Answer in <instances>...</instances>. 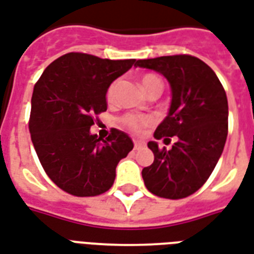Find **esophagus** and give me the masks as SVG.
Wrapping results in <instances>:
<instances>
[{"mask_svg":"<svg viewBox=\"0 0 254 254\" xmlns=\"http://www.w3.org/2000/svg\"><path fill=\"white\" fill-rule=\"evenodd\" d=\"M145 146V142L144 141H134V149H141V148H144Z\"/></svg>","mask_w":254,"mask_h":254,"instance_id":"esophagus-1","label":"esophagus"}]
</instances>
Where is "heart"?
Returning a JSON list of instances; mask_svg holds the SVG:
<instances>
[{
  "instance_id": "obj_1",
  "label": "heart",
  "mask_w": 254,
  "mask_h": 254,
  "mask_svg": "<svg viewBox=\"0 0 254 254\" xmlns=\"http://www.w3.org/2000/svg\"><path fill=\"white\" fill-rule=\"evenodd\" d=\"M116 82L112 83L108 87V91H106V101L108 102H112L114 99V93H116ZM141 84L144 90L149 89L153 84H163L161 80L159 79V76H156L153 74H146L141 78ZM121 124L124 127H127V130H130L132 133H136V134H140L142 133V130L148 127L152 124V120L146 116H140V114H127L125 117H122Z\"/></svg>"
}]
</instances>
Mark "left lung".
<instances>
[{"mask_svg": "<svg viewBox=\"0 0 254 254\" xmlns=\"http://www.w3.org/2000/svg\"><path fill=\"white\" fill-rule=\"evenodd\" d=\"M170 82L168 116L157 127L156 140L176 137L170 151L149 141L155 160L142 170L146 189L160 198L182 199L206 183L222 155L227 137L226 93L213 69L191 55L137 60Z\"/></svg>", "mask_w": 254, "mask_h": 254, "instance_id": "1", "label": "left lung"}]
</instances>
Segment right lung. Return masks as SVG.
<instances>
[{
    "label": "right lung",
    "instance_id": "right-lung-1",
    "mask_svg": "<svg viewBox=\"0 0 254 254\" xmlns=\"http://www.w3.org/2000/svg\"><path fill=\"white\" fill-rule=\"evenodd\" d=\"M136 59L110 60L69 52L54 60L32 94L29 132L46 174L75 196L106 192L116 167L133 149L125 132L112 129L106 140L90 133L94 114L106 112V91Z\"/></svg>",
    "mask_w": 254,
    "mask_h": 254
}]
</instances>
